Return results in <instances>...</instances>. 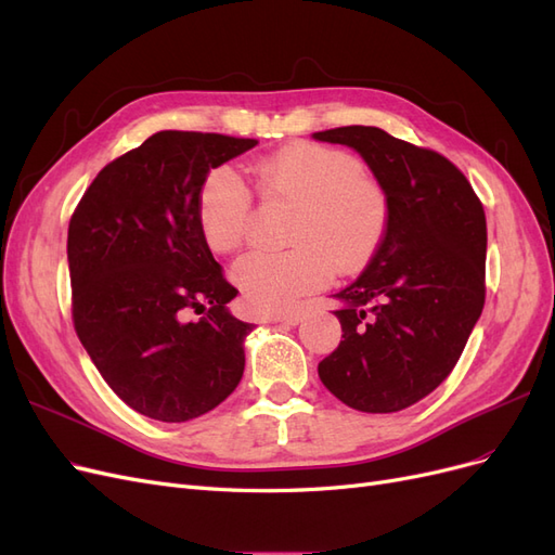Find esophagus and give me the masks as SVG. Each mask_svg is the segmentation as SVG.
<instances>
[{
	"mask_svg": "<svg viewBox=\"0 0 555 555\" xmlns=\"http://www.w3.org/2000/svg\"><path fill=\"white\" fill-rule=\"evenodd\" d=\"M300 312H287V314H278V317H271L268 319V322H273V324H287V326H296L298 322H300Z\"/></svg>",
	"mask_w": 555,
	"mask_h": 555,
	"instance_id": "1",
	"label": "esophagus"
}]
</instances>
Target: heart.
Here are the masks:
<instances>
[{"label": "heart", "mask_w": 555, "mask_h": 555, "mask_svg": "<svg viewBox=\"0 0 555 555\" xmlns=\"http://www.w3.org/2000/svg\"><path fill=\"white\" fill-rule=\"evenodd\" d=\"M263 194L298 201L289 251H249L231 268L251 310L273 314L324 287L335 266L357 271L382 245L389 229V196L363 176L359 157L338 147L296 143L255 164ZM196 220L217 255L238 249L251 222V196L236 171L215 169L201 184Z\"/></svg>", "instance_id": "heart-1"}]
</instances>
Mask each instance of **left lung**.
<instances>
[{"label": "left lung", "mask_w": 555, "mask_h": 555, "mask_svg": "<svg viewBox=\"0 0 555 555\" xmlns=\"http://www.w3.org/2000/svg\"><path fill=\"white\" fill-rule=\"evenodd\" d=\"M312 137L354 147L391 206L371 263L333 296L345 340L319 379L359 412H400L449 377L483 310V206L447 157L379 127Z\"/></svg>", "instance_id": "1"}]
</instances>
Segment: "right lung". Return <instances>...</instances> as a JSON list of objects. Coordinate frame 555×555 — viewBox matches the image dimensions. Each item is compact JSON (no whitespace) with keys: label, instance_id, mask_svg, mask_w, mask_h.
Returning <instances> with one entry per match:
<instances>
[{"label":"right lung","instance_id":"1","mask_svg":"<svg viewBox=\"0 0 555 555\" xmlns=\"http://www.w3.org/2000/svg\"><path fill=\"white\" fill-rule=\"evenodd\" d=\"M255 145L157 131L106 164L72 215L78 338L111 389L157 422L210 412L243 377L251 324L227 308L238 292L204 241L196 201L212 169Z\"/></svg>","mask_w":555,"mask_h":555}]
</instances>
